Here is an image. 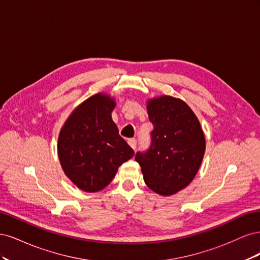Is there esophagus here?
Wrapping results in <instances>:
<instances>
[{"label":"esophagus","instance_id":"1","mask_svg":"<svg viewBox=\"0 0 260 260\" xmlns=\"http://www.w3.org/2000/svg\"><path fill=\"white\" fill-rule=\"evenodd\" d=\"M128 143H129V145L133 148V149H136L137 148V139H135V138H132V139H129L128 140Z\"/></svg>","mask_w":260,"mask_h":260}]
</instances>
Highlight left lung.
<instances>
[{"label": "left lung", "instance_id": "1", "mask_svg": "<svg viewBox=\"0 0 260 260\" xmlns=\"http://www.w3.org/2000/svg\"><path fill=\"white\" fill-rule=\"evenodd\" d=\"M147 113L154 125L151 145L138 152L136 160L151 190L172 195L194 179L205 153V137L192 109L179 99L151 100Z\"/></svg>", "mask_w": 260, "mask_h": 260}]
</instances>
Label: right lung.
<instances>
[{"mask_svg": "<svg viewBox=\"0 0 260 260\" xmlns=\"http://www.w3.org/2000/svg\"><path fill=\"white\" fill-rule=\"evenodd\" d=\"M115 102L95 94L69 116L58 137V157L65 175L85 192L112 182L119 166L135 151L119 136L112 119Z\"/></svg>", "mask_w": 260, "mask_h": 260, "instance_id": "obj_1", "label": "right lung"}]
</instances>
